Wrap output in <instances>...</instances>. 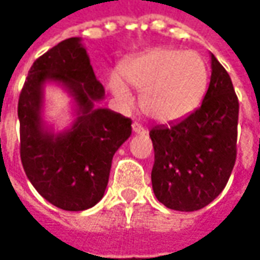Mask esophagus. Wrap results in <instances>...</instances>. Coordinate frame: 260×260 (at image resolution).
I'll return each mask as SVG.
<instances>
[{"label": "esophagus", "instance_id": "obj_1", "mask_svg": "<svg viewBox=\"0 0 260 260\" xmlns=\"http://www.w3.org/2000/svg\"><path fill=\"white\" fill-rule=\"evenodd\" d=\"M132 128H133V132H135L136 135H146V133H147V128L143 127L140 123H133V124H132Z\"/></svg>", "mask_w": 260, "mask_h": 260}]
</instances>
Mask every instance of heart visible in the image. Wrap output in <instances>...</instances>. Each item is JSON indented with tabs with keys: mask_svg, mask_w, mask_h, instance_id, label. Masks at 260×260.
I'll use <instances>...</instances> for the list:
<instances>
[{
	"mask_svg": "<svg viewBox=\"0 0 260 260\" xmlns=\"http://www.w3.org/2000/svg\"><path fill=\"white\" fill-rule=\"evenodd\" d=\"M120 75L128 85L142 91V108L150 118L174 123L194 113L204 98L208 69L195 52L160 47L127 60ZM110 89L123 105L133 103V94L118 78H110Z\"/></svg>",
	"mask_w": 260,
	"mask_h": 260,
	"instance_id": "b5f03b06",
	"label": "heart"
}]
</instances>
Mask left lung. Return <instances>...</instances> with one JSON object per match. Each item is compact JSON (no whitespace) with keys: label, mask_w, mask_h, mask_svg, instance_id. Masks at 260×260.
<instances>
[{"label":"left lung","mask_w":260,"mask_h":260,"mask_svg":"<svg viewBox=\"0 0 260 260\" xmlns=\"http://www.w3.org/2000/svg\"><path fill=\"white\" fill-rule=\"evenodd\" d=\"M239 100L223 65L211 55V79L201 105L169 125L150 130L152 186L159 203L178 211L204 208L232 175L237 155Z\"/></svg>","instance_id":"obj_1"}]
</instances>
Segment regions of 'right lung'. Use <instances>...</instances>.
I'll use <instances>...</instances> for the list:
<instances>
[{
	"instance_id": "add662e5",
	"label": "right lung",
	"mask_w": 260,
	"mask_h": 260,
	"mask_svg": "<svg viewBox=\"0 0 260 260\" xmlns=\"http://www.w3.org/2000/svg\"><path fill=\"white\" fill-rule=\"evenodd\" d=\"M55 80L76 98L78 118L60 135L41 121L43 86ZM79 37H71L36 59L18 98L20 156L37 192L66 211L94 207L104 195L113 156L132 135V120L95 103L104 98Z\"/></svg>"
}]
</instances>
